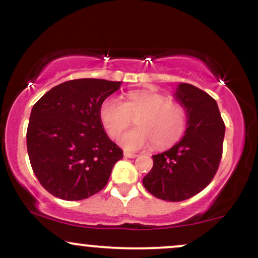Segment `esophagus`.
<instances>
[{"label":"esophagus","instance_id":"34e87169","mask_svg":"<svg viewBox=\"0 0 258 258\" xmlns=\"http://www.w3.org/2000/svg\"><path fill=\"white\" fill-rule=\"evenodd\" d=\"M123 155H125V158H128V159H135V158H137V154H135V153H130V152H125L123 153Z\"/></svg>","mask_w":258,"mask_h":258}]
</instances>
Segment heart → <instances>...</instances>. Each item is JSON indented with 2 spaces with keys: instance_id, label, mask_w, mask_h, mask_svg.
<instances>
[{
  "instance_id": "obj_1",
  "label": "heart",
  "mask_w": 258,
  "mask_h": 258,
  "mask_svg": "<svg viewBox=\"0 0 258 258\" xmlns=\"http://www.w3.org/2000/svg\"><path fill=\"white\" fill-rule=\"evenodd\" d=\"M99 117L110 137L115 138L137 120V128L123 133L119 142L128 150H141L152 144L167 149L184 135L186 110L168 97L153 91H132L125 102L108 97L100 104Z\"/></svg>"
}]
</instances>
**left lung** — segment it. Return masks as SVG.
I'll list each match as a JSON object with an SVG mask.
<instances>
[{
	"label": "left lung",
	"instance_id": "obj_1",
	"mask_svg": "<svg viewBox=\"0 0 258 258\" xmlns=\"http://www.w3.org/2000/svg\"><path fill=\"white\" fill-rule=\"evenodd\" d=\"M176 98L188 115L184 137L153 155V168L143 178L150 194L166 201L186 200L210 184L220 166L226 131L217 103L206 92L180 84Z\"/></svg>",
	"mask_w": 258,
	"mask_h": 258
}]
</instances>
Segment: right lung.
Wrapping results in <instances>:
<instances>
[{
	"label": "right lung",
	"instance_id": "add662e5",
	"mask_svg": "<svg viewBox=\"0 0 258 258\" xmlns=\"http://www.w3.org/2000/svg\"><path fill=\"white\" fill-rule=\"evenodd\" d=\"M120 85L100 79L70 80L32 106L26 147L32 171L48 193L76 201L106 185L123 153L106 136L99 108Z\"/></svg>",
	"mask_w": 258,
	"mask_h": 258
}]
</instances>
